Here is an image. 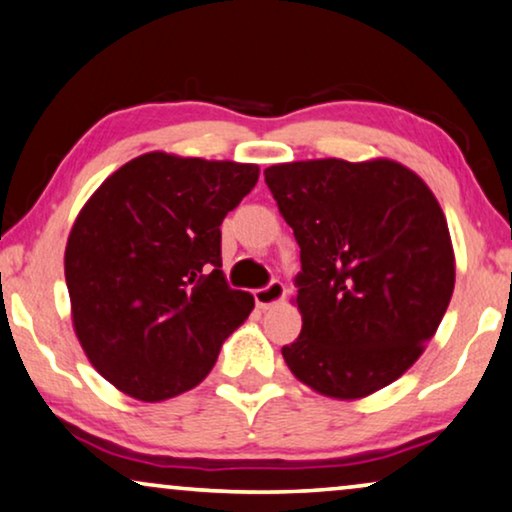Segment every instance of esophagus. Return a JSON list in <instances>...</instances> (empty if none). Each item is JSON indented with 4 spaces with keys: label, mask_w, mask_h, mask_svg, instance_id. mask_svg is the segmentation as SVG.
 Here are the masks:
<instances>
[{
    "label": "esophagus",
    "mask_w": 512,
    "mask_h": 512,
    "mask_svg": "<svg viewBox=\"0 0 512 512\" xmlns=\"http://www.w3.org/2000/svg\"><path fill=\"white\" fill-rule=\"evenodd\" d=\"M283 297H285V285L281 281H271L269 285H264V288L255 290V302L260 309H271V306L281 302Z\"/></svg>",
    "instance_id": "obj_1"
}]
</instances>
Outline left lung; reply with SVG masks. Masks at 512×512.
Returning <instances> with one entry per match:
<instances>
[{
    "mask_svg": "<svg viewBox=\"0 0 512 512\" xmlns=\"http://www.w3.org/2000/svg\"><path fill=\"white\" fill-rule=\"evenodd\" d=\"M264 182L292 227L302 332L281 353L330 398H363L410 370L454 292V250L431 189L388 159L278 163Z\"/></svg>",
    "mask_w": 512,
    "mask_h": 512,
    "instance_id": "obj_1",
    "label": "left lung"
}]
</instances>
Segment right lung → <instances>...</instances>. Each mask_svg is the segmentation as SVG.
Returning a JSON list of instances; mask_svg holds the SVG:
<instances>
[{
	"label": "right lung",
	"instance_id": "add662e5",
	"mask_svg": "<svg viewBox=\"0 0 512 512\" xmlns=\"http://www.w3.org/2000/svg\"><path fill=\"white\" fill-rule=\"evenodd\" d=\"M252 163L149 152L102 182L65 248L74 330L95 370L156 403L201 384L255 306L222 271L220 224Z\"/></svg>",
	"mask_w": 512,
	"mask_h": 512
}]
</instances>
